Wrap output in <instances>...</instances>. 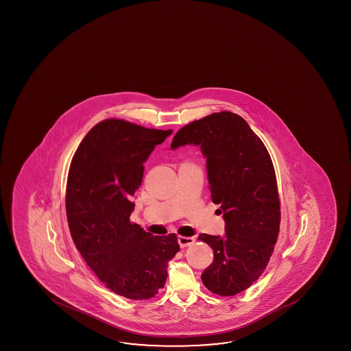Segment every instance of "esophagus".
<instances>
[{
	"label": "esophagus",
	"mask_w": 351,
	"mask_h": 351,
	"mask_svg": "<svg viewBox=\"0 0 351 351\" xmlns=\"http://www.w3.org/2000/svg\"><path fill=\"white\" fill-rule=\"evenodd\" d=\"M195 237H186V236H180V237H178V245H180V247L181 248L192 246V245L195 243Z\"/></svg>",
	"instance_id": "esophagus-1"
}]
</instances>
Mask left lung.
Here are the masks:
<instances>
[{
  "mask_svg": "<svg viewBox=\"0 0 351 351\" xmlns=\"http://www.w3.org/2000/svg\"><path fill=\"white\" fill-rule=\"evenodd\" d=\"M184 144L199 145L207 158L212 201L225 220L224 235L198 236L214 252L202 282L213 293L234 296L262 276L274 251L280 201L273 161L247 122L230 111L182 127L171 148Z\"/></svg>",
  "mask_w": 351,
  "mask_h": 351,
  "instance_id": "left-lung-1",
  "label": "left lung"
}]
</instances>
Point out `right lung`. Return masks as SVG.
Instances as JSON below:
<instances>
[{"label": "right lung", "instance_id": "add662e5", "mask_svg": "<svg viewBox=\"0 0 351 351\" xmlns=\"http://www.w3.org/2000/svg\"><path fill=\"white\" fill-rule=\"evenodd\" d=\"M169 134L106 119L86 133L69 165L66 214L75 247L99 280L127 299L154 298L180 251L175 234L153 236L130 220L143 162Z\"/></svg>", "mask_w": 351, "mask_h": 351}]
</instances>
